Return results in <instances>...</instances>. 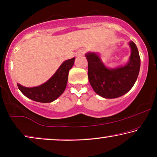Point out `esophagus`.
Listing matches in <instances>:
<instances>
[{
	"mask_svg": "<svg viewBox=\"0 0 157 157\" xmlns=\"http://www.w3.org/2000/svg\"><path fill=\"white\" fill-rule=\"evenodd\" d=\"M86 51L84 49H79V50L76 52V56H83L85 54Z\"/></svg>",
	"mask_w": 157,
	"mask_h": 157,
	"instance_id": "obj_1",
	"label": "esophagus"
}]
</instances>
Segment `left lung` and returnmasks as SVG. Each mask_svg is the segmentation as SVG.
<instances>
[{"instance_id":"1","label":"left lung","mask_w":157,"mask_h":157,"mask_svg":"<svg viewBox=\"0 0 157 157\" xmlns=\"http://www.w3.org/2000/svg\"><path fill=\"white\" fill-rule=\"evenodd\" d=\"M131 55L125 66L114 68H107L98 53L86 54L88 61V77L94 91L105 98H115L130 91L136 82L140 69L141 61L138 48L130 41Z\"/></svg>"}]
</instances>
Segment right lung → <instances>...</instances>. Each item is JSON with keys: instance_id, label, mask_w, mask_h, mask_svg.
Listing matches in <instances>:
<instances>
[{"instance_id": "obj_1", "label": "right lung", "mask_w": 157, "mask_h": 157, "mask_svg": "<svg viewBox=\"0 0 157 157\" xmlns=\"http://www.w3.org/2000/svg\"><path fill=\"white\" fill-rule=\"evenodd\" d=\"M75 58L66 60L46 82L36 87H25L17 83L23 95L40 103H50L59 97L65 91L69 70L74 64Z\"/></svg>"}]
</instances>
